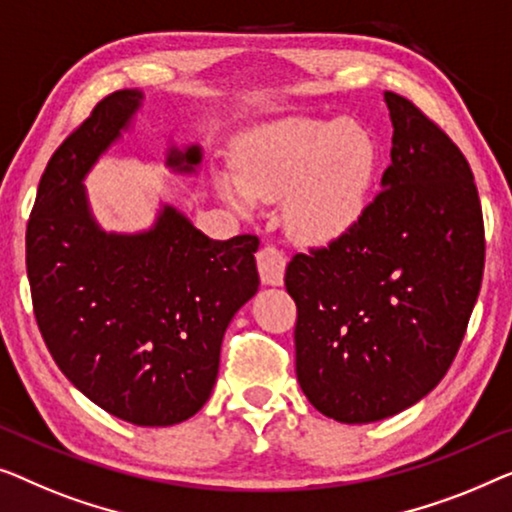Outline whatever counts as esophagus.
<instances>
[{
	"label": "esophagus",
	"mask_w": 512,
	"mask_h": 512,
	"mask_svg": "<svg viewBox=\"0 0 512 512\" xmlns=\"http://www.w3.org/2000/svg\"><path fill=\"white\" fill-rule=\"evenodd\" d=\"M285 264H287V257L280 248L264 246L257 250V269H259V276H262V283L283 285Z\"/></svg>",
	"instance_id": "obj_1"
}]
</instances>
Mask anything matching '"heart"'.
Wrapping results in <instances>:
<instances>
[{
  "label": "heart",
  "instance_id": "b5f03b06",
  "mask_svg": "<svg viewBox=\"0 0 512 512\" xmlns=\"http://www.w3.org/2000/svg\"><path fill=\"white\" fill-rule=\"evenodd\" d=\"M376 169L369 132L348 120L283 118L255 127L234 153L229 199H285V225L301 241L327 243L362 215Z\"/></svg>",
  "mask_w": 512,
  "mask_h": 512
}]
</instances>
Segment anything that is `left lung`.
<instances>
[{
  "instance_id": "obj_1",
  "label": "left lung",
  "mask_w": 512,
  "mask_h": 512,
  "mask_svg": "<svg viewBox=\"0 0 512 512\" xmlns=\"http://www.w3.org/2000/svg\"><path fill=\"white\" fill-rule=\"evenodd\" d=\"M394 125L383 190L348 232L297 253V380L322 415L385 420L434 390L469 327L485 269L473 171L410 99L385 92Z\"/></svg>"
}]
</instances>
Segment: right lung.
<instances>
[{
  "mask_svg": "<svg viewBox=\"0 0 512 512\" xmlns=\"http://www.w3.org/2000/svg\"><path fill=\"white\" fill-rule=\"evenodd\" d=\"M141 104L139 90L104 97L50 157L27 222L34 318L60 371L99 408L139 427H169L211 397L222 336L259 285V239L213 241L164 206L143 234H106L83 176ZM197 146L171 150L194 171Z\"/></svg>",
  "mask_w": 512,
  "mask_h": 512,
  "instance_id": "right-lung-1",
  "label": "right lung"
}]
</instances>
